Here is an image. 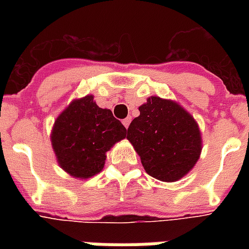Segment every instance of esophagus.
Listing matches in <instances>:
<instances>
[{
	"mask_svg": "<svg viewBox=\"0 0 249 249\" xmlns=\"http://www.w3.org/2000/svg\"><path fill=\"white\" fill-rule=\"evenodd\" d=\"M130 121H132V119H130V117H126V119L123 120V124H124L125 128H128V126H129Z\"/></svg>",
	"mask_w": 249,
	"mask_h": 249,
	"instance_id": "34e87169",
	"label": "esophagus"
}]
</instances>
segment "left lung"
<instances>
[{
	"mask_svg": "<svg viewBox=\"0 0 249 249\" xmlns=\"http://www.w3.org/2000/svg\"><path fill=\"white\" fill-rule=\"evenodd\" d=\"M139 110L140 116L130 123L126 139L145 172L165 183L187 176L203 149L197 121L178 103L159 96L146 98Z\"/></svg>",
	"mask_w": 249,
	"mask_h": 249,
	"instance_id": "8db88e82",
	"label": "left lung"
}]
</instances>
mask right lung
Returning <instances> with one entry per match:
<instances>
[{
    "instance_id": "add662e5",
    "label": "right lung",
    "mask_w": 249,
    "mask_h": 249,
    "mask_svg": "<svg viewBox=\"0 0 249 249\" xmlns=\"http://www.w3.org/2000/svg\"><path fill=\"white\" fill-rule=\"evenodd\" d=\"M125 137L124 125L110 109L100 108L92 94L74 98L57 116L51 133L58 165L78 180L101 172L107 152Z\"/></svg>"
}]
</instances>
